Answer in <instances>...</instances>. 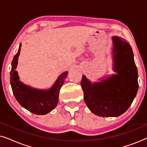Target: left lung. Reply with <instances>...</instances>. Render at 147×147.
Masks as SVG:
<instances>
[{
    "label": "left lung",
    "mask_w": 147,
    "mask_h": 147,
    "mask_svg": "<svg viewBox=\"0 0 147 147\" xmlns=\"http://www.w3.org/2000/svg\"><path fill=\"white\" fill-rule=\"evenodd\" d=\"M114 71L117 74L92 84L85 76L81 86L84 100L92 112L102 117L118 116L131 105L138 89V71L131 46L113 37Z\"/></svg>",
    "instance_id": "obj_1"
}]
</instances>
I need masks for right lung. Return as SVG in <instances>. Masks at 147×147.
<instances>
[{
    "label": "right lung",
    "instance_id": "add662e5",
    "mask_svg": "<svg viewBox=\"0 0 147 147\" xmlns=\"http://www.w3.org/2000/svg\"><path fill=\"white\" fill-rule=\"evenodd\" d=\"M21 44H20L17 54L12 61L11 70V85L17 102L32 113L43 115L49 113L55 108L59 100V91L64 80L67 77V72L62 74L57 81L48 90H41L32 88L22 83L19 80V76L15 69L21 51Z\"/></svg>",
    "mask_w": 147,
    "mask_h": 147
}]
</instances>
